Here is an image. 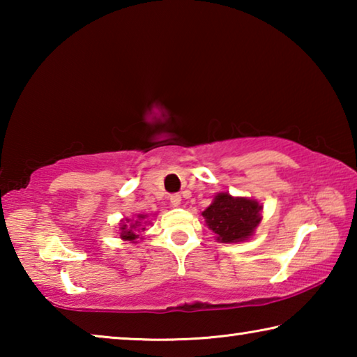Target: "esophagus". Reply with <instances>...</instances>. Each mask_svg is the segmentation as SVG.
<instances>
[{
	"label": "esophagus",
	"mask_w": 357,
	"mask_h": 357,
	"mask_svg": "<svg viewBox=\"0 0 357 357\" xmlns=\"http://www.w3.org/2000/svg\"><path fill=\"white\" fill-rule=\"evenodd\" d=\"M170 204L173 208H178L181 204V195L179 193H173V195H170Z\"/></svg>",
	"instance_id": "esophagus-1"
}]
</instances>
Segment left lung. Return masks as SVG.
I'll return each mask as SVG.
<instances>
[{
	"instance_id": "left-lung-1",
	"label": "left lung",
	"mask_w": 357,
	"mask_h": 357,
	"mask_svg": "<svg viewBox=\"0 0 357 357\" xmlns=\"http://www.w3.org/2000/svg\"><path fill=\"white\" fill-rule=\"evenodd\" d=\"M263 206L245 197H231L220 192L202 215L219 243H243L249 239L261 222Z\"/></svg>"
}]
</instances>
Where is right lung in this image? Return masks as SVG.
I'll use <instances>...</instances> for the list:
<instances>
[{
    "mask_svg": "<svg viewBox=\"0 0 357 357\" xmlns=\"http://www.w3.org/2000/svg\"><path fill=\"white\" fill-rule=\"evenodd\" d=\"M146 219V215L144 214H138L137 215V220H134V223H130V225H126V223L123 222V225L119 227V229H121V239H124V241H130V243H137V239L140 238V234L137 233V228L138 229H142V231H144V227H142V223H143V220ZM126 222H130L129 219H126ZM146 223V222H144Z\"/></svg>",
    "mask_w": 357,
    "mask_h": 357,
    "instance_id": "1",
    "label": "right lung"
}]
</instances>
